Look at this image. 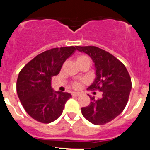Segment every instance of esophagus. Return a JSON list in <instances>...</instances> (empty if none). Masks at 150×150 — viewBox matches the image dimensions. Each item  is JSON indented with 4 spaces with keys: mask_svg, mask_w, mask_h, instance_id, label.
<instances>
[{
    "mask_svg": "<svg viewBox=\"0 0 150 150\" xmlns=\"http://www.w3.org/2000/svg\"><path fill=\"white\" fill-rule=\"evenodd\" d=\"M79 95H80V93H79V92H76V91H73V92H72V95L74 97L79 96Z\"/></svg>",
    "mask_w": 150,
    "mask_h": 150,
    "instance_id": "1",
    "label": "esophagus"
}]
</instances>
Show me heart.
<instances>
[{
  "mask_svg": "<svg viewBox=\"0 0 150 150\" xmlns=\"http://www.w3.org/2000/svg\"><path fill=\"white\" fill-rule=\"evenodd\" d=\"M85 57H86V56H85V55H79V56L76 58V61L79 60V59H83V58H85ZM79 83H78V82H75V83H74V86L75 87V88H77V87H79Z\"/></svg>",
  "mask_w": 150,
  "mask_h": 150,
  "instance_id": "1",
  "label": "heart"
}]
</instances>
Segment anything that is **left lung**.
Segmentation results:
<instances>
[{"mask_svg":"<svg viewBox=\"0 0 150 150\" xmlns=\"http://www.w3.org/2000/svg\"><path fill=\"white\" fill-rule=\"evenodd\" d=\"M91 57L95 76L88 89L102 91L101 98L90 97L91 103L82 107V114L94 125H104L117 117L125 109L132 90V80L125 66L108 52L96 46H76Z\"/></svg>","mask_w":150,"mask_h":150,"instance_id":"8db88e82","label":"left lung"}]
</instances>
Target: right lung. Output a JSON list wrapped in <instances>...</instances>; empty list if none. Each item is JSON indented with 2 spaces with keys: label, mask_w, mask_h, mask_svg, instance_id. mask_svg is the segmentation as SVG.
<instances>
[{
  "label": "right lung",
  "mask_w": 150,
  "mask_h": 150,
  "mask_svg": "<svg viewBox=\"0 0 150 150\" xmlns=\"http://www.w3.org/2000/svg\"><path fill=\"white\" fill-rule=\"evenodd\" d=\"M75 50L74 46H67L43 52L30 61L18 74V97L24 109L34 120L50 123L62 115L71 95L54 91L51 80L59 74L64 62Z\"/></svg>",
  "instance_id": "1"
}]
</instances>
